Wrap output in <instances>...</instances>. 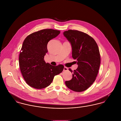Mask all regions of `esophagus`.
<instances>
[{"instance_id": "obj_1", "label": "esophagus", "mask_w": 121, "mask_h": 121, "mask_svg": "<svg viewBox=\"0 0 121 121\" xmlns=\"http://www.w3.org/2000/svg\"><path fill=\"white\" fill-rule=\"evenodd\" d=\"M68 70V69L67 68V67H65L64 68V71H67V70Z\"/></svg>"}]
</instances>
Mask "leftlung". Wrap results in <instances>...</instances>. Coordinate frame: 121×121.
<instances>
[{"label":"left lung","mask_w":121,"mask_h":121,"mask_svg":"<svg viewBox=\"0 0 121 121\" xmlns=\"http://www.w3.org/2000/svg\"><path fill=\"white\" fill-rule=\"evenodd\" d=\"M71 43L72 56L78 66L73 71L72 78L65 82L66 86L75 92H82L88 89L95 82L100 65L99 47L93 38L77 30H69L63 33Z\"/></svg>","instance_id":"left-lung-1"}]
</instances>
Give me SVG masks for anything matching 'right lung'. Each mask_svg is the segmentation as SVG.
<instances>
[{
  "instance_id": "1",
  "label": "right lung",
  "mask_w": 121,
  "mask_h": 121,
  "mask_svg": "<svg viewBox=\"0 0 121 121\" xmlns=\"http://www.w3.org/2000/svg\"><path fill=\"white\" fill-rule=\"evenodd\" d=\"M60 33L56 30L43 29L29 35L23 41L19 56V67L26 84L32 88L47 87L55 75L62 72V65L53 66L44 60L48 52V42Z\"/></svg>"
}]
</instances>
